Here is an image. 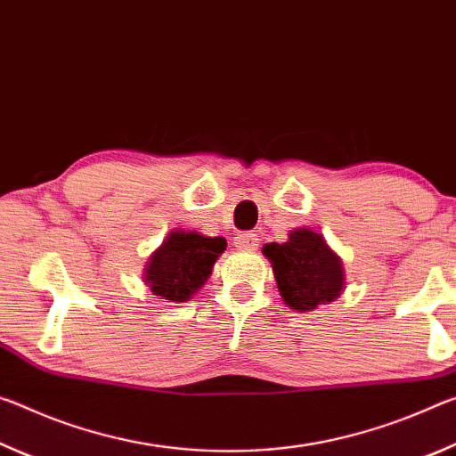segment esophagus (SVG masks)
<instances>
[{
    "mask_svg": "<svg viewBox=\"0 0 456 456\" xmlns=\"http://www.w3.org/2000/svg\"><path fill=\"white\" fill-rule=\"evenodd\" d=\"M234 246L238 250H256L258 238L252 232H238L234 236Z\"/></svg>",
    "mask_w": 456,
    "mask_h": 456,
    "instance_id": "1",
    "label": "esophagus"
}]
</instances>
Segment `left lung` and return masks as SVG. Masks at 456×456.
<instances>
[{
	"mask_svg": "<svg viewBox=\"0 0 456 456\" xmlns=\"http://www.w3.org/2000/svg\"><path fill=\"white\" fill-rule=\"evenodd\" d=\"M263 252L273 263L281 297L289 307L311 311L339 297L343 289L341 260L321 234L298 228L290 232L287 242L265 244Z\"/></svg>",
	"mask_w": 456,
	"mask_h": 456,
	"instance_id": "8db88e82",
	"label": "left lung"
}]
</instances>
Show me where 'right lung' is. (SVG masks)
<instances>
[{
  "instance_id": "add662e5",
  "label": "right lung",
  "mask_w": 456,
  "mask_h": 456,
  "mask_svg": "<svg viewBox=\"0 0 456 456\" xmlns=\"http://www.w3.org/2000/svg\"><path fill=\"white\" fill-rule=\"evenodd\" d=\"M226 250L224 238H208L198 232H171L153 252L145 268V282L153 295L183 303L212 274L216 258Z\"/></svg>"
}]
</instances>
